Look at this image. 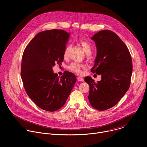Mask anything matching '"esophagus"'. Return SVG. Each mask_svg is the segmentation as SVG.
Masks as SVG:
<instances>
[{
    "label": "esophagus",
    "mask_w": 147,
    "mask_h": 147,
    "mask_svg": "<svg viewBox=\"0 0 147 147\" xmlns=\"http://www.w3.org/2000/svg\"><path fill=\"white\" fill-rule=\"evenodd\" d=\"M77 80H78L79 81H81V82H82V81H84L83 78H82V77H77Z\"/></svg>",
    "instance_id": "34e87169"
}]
</instances>
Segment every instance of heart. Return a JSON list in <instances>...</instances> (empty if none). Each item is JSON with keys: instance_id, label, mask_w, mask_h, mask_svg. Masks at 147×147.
I'll use <instances>...</instances> for the list:
<instances>
[{"instance_id": "heart-1", "label": "heart", "mask_w": 147, "mask_h": 147, "mask_svg": "<svg viewBox=\"0 0 147 147\" xmlns=\"http://www.w3.org/2000/svg\"><path fill=\"white\" fill-rule=\"evenodd\" d=\"M80 44H81L83 49L84 50L85 52L87 55H90L91 52L92 51V46L89 42L86 40H81L80 41ZM70 47L69 45H66V47H65V48L64 49V52H63V56L65 57H67ZM82 67H83L82 65L78 63H76V62L71 63L68 66V68L69 70H70L71 71L77 73V74H80L81 73V69Z\"/></svg>"}]
</instances>
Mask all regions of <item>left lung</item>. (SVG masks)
<instances>
[{
  "label": "left lung",
  "instance_id": "8db88e82",
  "mask_svg": "<svg viewBox=\"0 0 147 147\" xmlns=\"http://www.w3.org/2000/svg\"><path fill=\"white\" fill-rule=\"evenodd\" d=\"M91 39L97 49L91 71L100 74L101 80L95 82L91 77L84 80L90 86L91 105L102 111L114 107L129 90L132 60L127 46L114 32L99 31Z\"/></svg>",
  "mask_w": 147,
  "mask_h": 147
}]
</instances>
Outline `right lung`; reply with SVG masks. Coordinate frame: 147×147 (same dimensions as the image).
<instances>
[{
  "label": "right lung",
  "mask_w": 147,
  "mask_h": 147,
  "mask_svg": "<svg viewBox=\"0 0 147 147\" xmlns=\"http://www.w3.org/2000/svg\"><path fill=\"white\" fill-rule=\"evenodd\" d=\"M70 34L61 30L39 32L26 47L22 57L21 77L28 96L40 109L54 112L67 100L77 78L70 72L61 76L53 73L61 65Z\"/></svg>",
  "instance_id": "right-lung-1"
}]
</instances>
